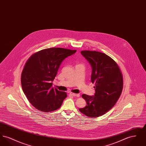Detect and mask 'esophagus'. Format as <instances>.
Returning a JSON list of instances; mask_svg holds the SVG:
<instances>
[{
    "instance_id": "1",
    "label": "esophagus",
    "mask_w": 146,
    "mask_h": 146,
    "mask_svg": "<svg viewBox=\"0 0 146 146\" xmlns=\"http://www.w3.org/2000/svg\"><path fill=\"white\" fill-rule=\"evenodd\" d=\"M70 94L71 96H74V97H78L80 96V95L79 94H74V93H73V92H70Z\"/></svg>"
}]
</instances>
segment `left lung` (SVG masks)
<instances>
[{
    "label": "left lung",
    "instance_id": "1",
    "mask_svg": "<svg viewBox=\"0 0 146 146\" xmlns=\"http://www.w3.org/2000/svg\"><path fill=\"white\" fill-rule=\"evenodd\" d=\"M81 54L92 67L91 80L95 84V94L82 95L86 105L79 108V111L91 118L100 117L109 111L120 97L123 88V75L117 63L104 53L84 50Z\"/></svg>",
    "mask_w": 146,
    "mask_h": 146
}]
</instances>
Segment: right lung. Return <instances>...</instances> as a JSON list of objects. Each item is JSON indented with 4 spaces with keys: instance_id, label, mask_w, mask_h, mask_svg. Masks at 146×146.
<instances>
[{
    "instance_id": "add662e5",
    "label": "right lung",
    "mask_w": 146,
    "mask_h": 146,
    "mask_svg": "<svg viewBox=\"0 0 146 146\" xmlns=\"http://www.w3.org/2000/svg\"><path fill=\"white\" fill-rule=\"evenodd\" d=\"M76 50L53 48L44 49L31 56L21 74V85L29 102L44 112L58 110L67 97L65 92L52 87L63 61Z\"/></svg>"
}]
</instances>
